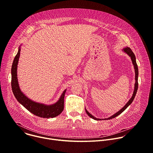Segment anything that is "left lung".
I'll list each match as a JSON object with an SVG mask.
<instances>
[{
    "mask_svg": "<svg viewBox=\"0 0 153 153\" xmlns=\"http://www.w3.org/2000/svg\"><path fill=\"white\" fill-rule=\"evenodd\" d=\"M123 51L126 53L130 57H131V59L132 60V62H133V64L134 65V70H135V80H136V82H135V85H134V92H133V96L131 97V98L129 99V100L126 103V105L121 109V110H120L117 113H115L114 115H113L112 116L108 117L107 119H102V120H109V119H113L116 117H117V116H119L120 114H121L123 111H125L126 108L131 103L136 96V93H137V89H138V75H139V71H138V67H137V63H136V57H135V55L134 54V53L132 51V50H131L130 48H128V47H126V48H124L123 49ZM85 111H86V114H88L91 118L94 119V120H101V119H97L96 117H95L94 116H93L92 114H91L88 111H87L86 110L85 108Z\"/></svg>",
    "mask_w": 153,
    "mask_h": 153,
    "instance_id": "8db88e82",
    "label": "left lung"
}]
</instances>
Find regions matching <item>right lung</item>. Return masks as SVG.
I'll list each match as a JSON object with an SVG mask.
<instances>
[{
	"instance_id": "add662e5",
	"label": "right lung",
	"mask_w": 153,
	"mask_h": 153,
	"mask_svg": "<svg viewBox=\"0 0 153 153\" xmlns=\"http://www.w3.org/2000/svg\"><path fill=\"white\" fill-rule=\"evenodd\" d=\"M20 54V47L14 57L11 67V88L13 93L17 100L27 110L38 117L42 118H53L59 115L63 110L64 96L66 90L62 93L59 100L54 104L47 105L39 103L28 99L21 91L17 80V69Z\"/></svg>"
}]
</instances>
